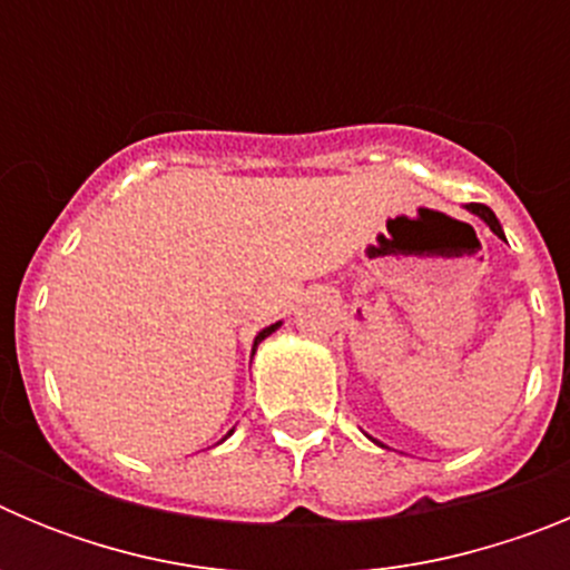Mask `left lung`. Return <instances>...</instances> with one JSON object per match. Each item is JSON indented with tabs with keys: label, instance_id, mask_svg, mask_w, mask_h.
<instances>
[{
	"label": "left lung",
	"instance_id": "1",
	"mask_svg": "<svg viewBox=\"0 0 570 570\" xmlns=\"http://www.w3.org/2000/svg\"><path fill=\"white\" fill-rule=\"evenodd\" d=\"M468 208H471L473 214H480L482 219H485V223H488V228H491L493 234L500 236V239H505V236H502V225L497 223V216H493L491 208H485V205H480V203H471V205H468Z\"/></svg>",
	"mask_w": 570,
	"mask_h": 570
}]
</instances>
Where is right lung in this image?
<instances>
[{
  "mask_svg": "<svg viewBox=\"0 0 570 570\" xmlns=\"http://www.w3.org/2000/svg\"><path fill=\"white\" fill-rule=\"evenodd\" d=\"M276 328H279V322H276V325H268V328H262L259 334H256V340H254V351H256V345H259V342L265 340V336H271V334H274Z\"/></svg>",
  "mask_w": 570,
  "mask_h": 570,
  "instance_id": "right-lung-1",
  "label": "right lung"
}]
</instances>
